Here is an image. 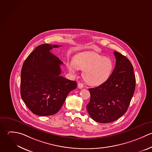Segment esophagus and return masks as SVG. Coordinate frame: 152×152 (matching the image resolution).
Returning a JSON list of instances; mask_svg holds the SVG:
<instances>
[{"instance_id": "1", "label": "esophagus", "mask_w": 152, "mask_h": 152, "mask_svg": "<svg viewBox=\"0 0 152 152\" xmlns=\"http://www.w3.org/2000/svg\"><path fill=\"white\" fill-rule=\"evenodd\" d=\"M77 87L79 89H82L83 88V85L82 83H79L77 85Z\"/></svg>"}]
</instances>
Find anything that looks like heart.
<instances>
[{
	"label": "heart",
	"mask_w": 152,
	"mask_h": 152,
	"mask_svg": "<svg viewBox=\"0 0 152 152\" xmlns=\"http://www.w3.org/2000/svg\"><path fill=\"white\" fill-rule=\"evenodd\" d=\"M67 65L72 73H75L77 69L83 70V79L87 84L94 86L105 83L114 70V63L110 58L92 51H83L76 54L73 61H69Z\"/></svg>",
	"instance_id": "obj_1"
}]
</instances>
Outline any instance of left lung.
Masks as SVG:
<instances>
[{
    "label": "left lung",
    "mask_w": 152,
    "mask_h": 152,
    "mask_svg": "<svg viewBox=\"0 0 152 152\" xmlns=\"http://www.w3.org/2000/svg\"><path fill=\"white\" fill-rule=\"evenodd\" d=\"M116 64L110 79L98 87L89 88L91 99L87 111L100 123H112L123 115L134 95L136 77L130 60L114 51Z\"/></svg>",
    "instance_id": "8db88e82"
}]
</instances>
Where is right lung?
<instances>
[{
  "mask_svg": "<svg viewBox=\"0 0 152 152\" xmlns=\"http://www.w3.org/2000/svg\"><path fill=\"white\" fill-rule=\"evenodd\" d=\"M58 47L48 44L37 47L21 69V98L29 110L37 115L57 113L69 92L77 86L76 81L60 76V65L63 63L50 51Z\"/></svg>",
  "mask_w": 152,
  "mask_h": 152,
  "instance_id": "obj_1",
  "label": "right lung"
}]
</instances>
